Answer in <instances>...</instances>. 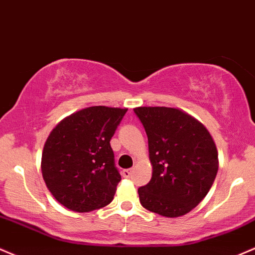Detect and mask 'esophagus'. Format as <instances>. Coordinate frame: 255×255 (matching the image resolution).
<instances>
[{
  "instance_id": "obj_1",
  "label": "esophagus",
  "mask_w": 255,
  "mask_h": 255,
  "mask_svg": "<svg viewBox=\"0 0 255 255\" xmlns=\"http://www.w3.org/2000/svg\"><path fill=\"white\" fill-rule=\"evenodd\" d=\"M131 170H123V177H125V178H128V177L131 176Z\"/></svg>"
}]
</instances>
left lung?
<instances>
[{
    "mask_svg": "<svg viewBox=\"0 0 255 255\" xmlns=\"http://www.w3.org/2000/svg\"><path fill=\"white\" fill-rule=\"evenodd\" d=\"M148 136L151 179L138 188L145 210L167 218L195 208L218 172V151L201 122L179 108L136 107Z\"/></svg>",
    "mask_w": 255,
    "mask_h": 255,
    "instance_id": "8db88e82",
    "label": "left lung"
}]
</instances>
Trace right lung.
I'll return each instance as SVG.
<instances>
[{
    "label": "right lung",
    "instance_id": "right-lung-1",
    "mask_svg": "<svg viewBox=\"0 0 255 255\" xmlns=\"http://www.w3.org/2000/svg\"><path fill=\"white\" fill-rule=\"evenodd\" d=\"M128 108L93 106L66 117L51 130L42 153V176L56 200L90 212L113 200L122 179L112 138Z\"/></svg>",
    "mask_w": 255,
    "mask_h": 255
}]
</instances>
